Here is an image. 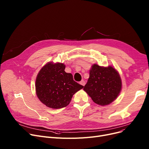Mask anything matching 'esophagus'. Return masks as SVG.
Instances as JSON below:
<instances>
[{
    "label": "esophagus",
    "instance_id": "34e87169",
    "mask_svg": "<svg viewBox=\"0 0 149 149\" xmlns=\"http://www.w3.org/2000/svg\"><path fill=\"white\" fill-rule=\"evenodd\" d=\"M80 84H81L82 86H84L86 84V82L84 81V80H81L80 82Z\"/></svg>",
    "mask_w": 149,
    "mask_h": 149
}]
</instances>
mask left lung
Wrapping results in <instances>:
<instances>
[{"label":"left lung","instance_id":"left-lung-1","mask_svg":"<svg viewBox=\"0 0 149 149\" xmlns=\"http://www.w3.org/2000/svg\"><path fill=\"white\" fill-rule=\"evenodd\" d=\"M89 78L83 88L94 103L105 106L118 97L121 89V80L112 66L101 67L94 64L89 72Z\"/></svg>","mask_w":149,"mask_h":149}]
</instances>
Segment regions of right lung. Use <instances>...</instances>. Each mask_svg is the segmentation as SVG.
Wrapping results in <instances>:
<instances>
[{"label":"right lung","mask_w":149,"mask_h":149,"mask_svg":"<svg viewBox=\"0 0 149 149\" xmlns=\"http://www.w3.org/2000/svg\"><path fill=\"white\" fill-rule=\"evenodd\" d=\"M65 69L63 63H48L37 76V95L46 106L52 109L67 106L74 93L84 87L75 82L72 75L66 73Z\"/></svg>","instance_id":"1"}]
</instances>
